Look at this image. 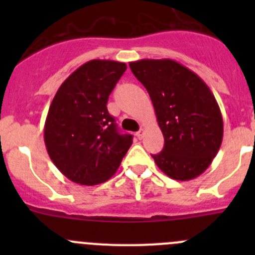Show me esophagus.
I'll list each match as a JSON object with an SVG mask.
<instances>
[{"label":"esophagus","mask_w":255,"mask_h":255,"mask_svg":"<svg viewBox=\"0 0 255 255\" xmlns=\"http://www.w3.org/2000/svg\"><path fill=\"white\" fill-rule=\"evenodd\" d=\"M135 135H137V138H138V139H142V138H143V135H144V129H143V128H142V129H139V130H138V132L135 133Z\"/></svg>","instance_id":"34e87169"}]
</instances>
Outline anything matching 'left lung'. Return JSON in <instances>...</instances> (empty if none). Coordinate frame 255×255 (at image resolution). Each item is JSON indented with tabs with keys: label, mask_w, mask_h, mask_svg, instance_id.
I'll return each instance as SVG.
<instances>
[{
	"label": "left lung",
	"mask_w": 255,
	"mask_h": 255,
	"mask_svg": "<svg viewBox=\"0 0 255 255\" xmlns=\"http://www.w3.org/2000/svg\"><path fill=\"white\" fill-rule=\"evenodd\" d=\"M148 91L164 135V148L153 159L174 180L201 175L220 150L223 120L215 96L200 76L171 59L129 63Z\"/></svg>",
	"instance_id": "1"
}]
</instances>
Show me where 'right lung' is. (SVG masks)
I'll list each match as a JSON object with an SVG mask.
<instances>
[{
	"label": "right lung",
	"mask_w": 255,
	"mask_h": 255,
	"mask_svg": "<svg viewBox=\"0 0 255 255\" xmlns=\"http://www.w3.org/2000/svg\"><path fill=\"white\" fill-rule=\"evenodd\" d=\"M126 69L120 61H87L61 84L51 101L45 146L56 168L76 184L107 181L132 145V135L118 132L106 107Z\"/></svg>",
	"instance_id": "add662e5"
}]
</instances>
